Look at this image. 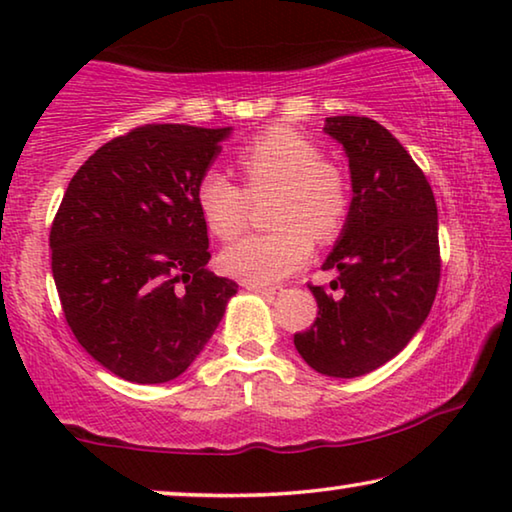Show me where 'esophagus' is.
<instances>
[{"instance_id": "1", "label": "esophagus", "mask_w": 512, "mask_h": 512, "mask_svg": "<svg viewBox=\"0 0 512 512\" xmlns=\"http://www.w3.org/2000/svg\"><path fill=\"white\" fill-rule=\"evenodd\" d=\"M242 286H245L247 290H251V293L277 295V288H272V286H263V283H249V281H242Z\"/></svg>"}]
</instances>
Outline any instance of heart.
<instances>
[{"label": "heart", "instance_id": "obj_1", "mask_svg": "<svg viewBox=\"0 0 512 512\" xmlns=\"http://www.w3.org/2000/svg\"><path fill=\"white\" fill-rule=\"evenodd\" d=\"M238 164L245 190L210 169L196 187V206L208 231L233 240L247 229L249 199L272 196V233L251 235L222 251L224 272L249 283H277L309 261L313 240H332L348 212V185L341 169L322 160L309 139L274 128L242 148Z\"/></svg>", "mask_w": 512, "mask_h": 512}]
</instances>
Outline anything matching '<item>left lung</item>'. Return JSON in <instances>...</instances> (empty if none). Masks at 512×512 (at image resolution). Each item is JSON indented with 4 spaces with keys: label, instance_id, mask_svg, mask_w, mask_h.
<instances>
[{
    "label": "left lung",
    "instance_id": "obj_1",
    "mask_svg": "<svg viewBox=\"0 0 512 512\" xmlns=\"http://www.w3.org/2000/svg\"><path fill=\"white\" fill-rule=\"evenodd\" d=\"M325 135L343 146L352 201L322 270L332 290L295 348L313 371L359 377L398 355L426 322L439 283L437 203L423 171L387 128L366 116H329Z\"/></svg>",
    "mask_w": 512,
    "mask_h": 512
}]
</instances>
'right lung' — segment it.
Here are the masks:
<instances>
[{
    "label": "right lung",
    "mask_w": 512,
    "mask_h": 512,
    "mask_svg": "<svg viewBox=\"0 0 512 512\" xmlns=\"http://www.w3.org/2000/svg\"><path fill=\"white\" fill-rule=\"evenodd\" d=\"M231 130L141 125L100 146L68 183L50 231L52 277L75 338L116 377L176 380L238 293L206 270L196 206Z\"/></svg>",
    "instance_id": "right-lung-1"
}]
</instances>
